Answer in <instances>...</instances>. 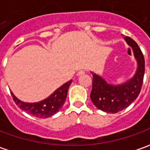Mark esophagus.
I'll list each match as a JSON object with an SVG mask.
<instances>
[{
  "label": "esophagus",
  "instance_id": "esophagus-1",
  "mask_svg": "<svg viewBox=\"0 0 150 150\" xmlns=\"http://www.w3.org/2000/svg\"><path fill=\"white\" fill-rule=\"evenodd\" d=\"M85 73V71H83V70H80V71H79L78 72H77V75H83V74H84Z\"/></svg>",
  "mask_w": 150,
  "mask_h": 150
}]
</instances>
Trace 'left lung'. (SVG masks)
Returning <instances> with one entry per match:
<instances>
[{"instance_id":"8db88e82","label":"left lung","mask_w":150,"mask_h":150,"mask_svg":"<svg viewBox=\"0 0 150 150\" xmlns=\"http://www.w3.org/2000/svg\"><path fill=\"white\" fill-rule=\"evenodd\" d=\"M125 39L132 46L138 63L135 75L122 85H111L93 74L92 90L90 97L96 107L106 112L116 113L125 109L137 98L142 90L145 74V59L142 50L135 41L129 37Z\"/></svg>"}]
</instances>
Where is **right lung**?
I'll list each match as a JSON object with an SVG mask.
<instances>
[{"label":"right lung","mask_w":150,"mask_h":150,"mask_svg":"<svg viewBox=\"0 0 150 150\" xmlns=\"http://www.w3.org/2000/svg\"><path fill=\"white\" fill-rule=\"evenodd\" d=\"M72 80H70L65 84L58 88L52 95L46 100L38 103H25L19 100L18 98L13 94L11 96L14 103L22 110L26 112L32 116L39 118H48L58 112L59 109L64 104L67 96V91Z\"/></svg>","instance_id":"obj_1"}]
</instances>
